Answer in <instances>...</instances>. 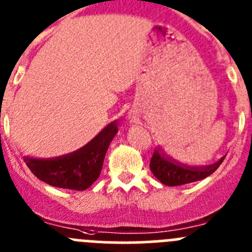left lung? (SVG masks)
Listing matches in <instances>:
<instances>
[{
	"label": "left lung",
	"instance_id": "8db88e82",
	"mask_svg": "<svg viewBox=\"0 0 252 252\" xmlns=\"http://www.w3.org/2000/svg\"><path fill=\"white\" fill-rule=\"evenodd\" d=\"M223 158L225 156L212 165L192 167V166L184 165V163L172 160L165 152H161L160 149H156L150 161V168L154 176L166 186H180V185L200 181L210 176L212 172L218 170L219 166L222 163Z\"/></svg>",
	"mask_w": 252,
	"mask_h": 252
}]
</instances>
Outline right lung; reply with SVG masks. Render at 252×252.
<instances>
[{"mask_svg": "<svg viewBox=\"0 0 252 252\" xmlns=\"http://www.w3.org/2000/svg\"><path fill=\"white\" fill-rule=\"evenodd\" d=\"M117 121L111 122L84 147L55 158H25L32 174L55 188L84 191L98 179L105 155L117 133Z\"/></svg>", "mask_w": 252, "mask_h": 252, "instance_id": "add662e5", "label": "right lung"}]
</instances>
